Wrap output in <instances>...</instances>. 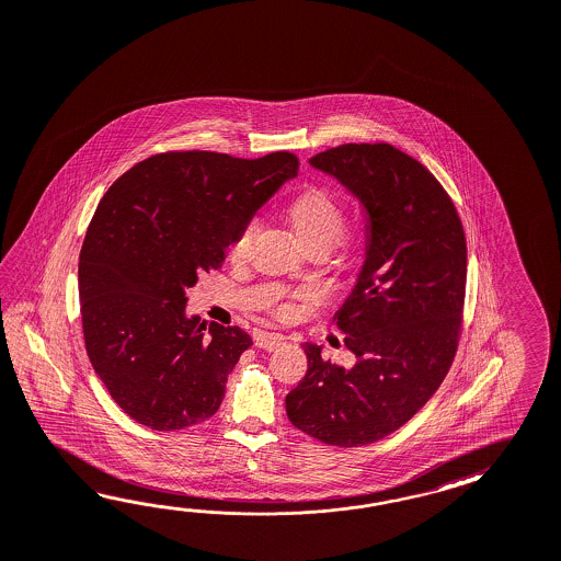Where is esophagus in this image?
Instances as JSON below:
<instances>
[{"mask_svg":"<svg viewBox=\"0 0 561 561\" xmlns=\"http://www.w3.org/2000/svg\"><path fill=\"white\" fill-rule=\"evenodd\" d=\"M284 342H286L284 341V336H279V334H267V332H263V334H257L255 346L263 348V351H277Z\"/></svg>","mask_w":561,"mask_h":561,"instance_id":"esophagus-1","label":"esophagus"}]
</instances>
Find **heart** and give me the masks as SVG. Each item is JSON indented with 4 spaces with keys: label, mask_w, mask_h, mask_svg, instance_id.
Wrapping results in <instances>:
<instances>
[{
    "label": "heart",
    "mask_w": 561,
    "mask_h": 561,
    "mask_svg": "<svg viewBox=\"0 0 561 561\" xmlns=\"http://www.w3.org/2000/svg\"><path fill=\"white\" fill-rule=\"evenodd\" d=\"M284 215H286L287 225L291 227V231L298 237V241L306 251L320 249L327 253L334 243L341 245L344 251H351L360 241L358 232L342 231L346 220L344 205L329 191L308 188L296 194L287 203ZM253 234H255L253 222H247L234 232L227 249V255L232 263L245 260Z\"/></svg>",
    "instance_id": "obj_1"
}]
</instances>
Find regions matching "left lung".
Returning <instances> with one entry per match:
<instances>
[{
    "label": "left lung",
    "instance_id": "8db88e82",
    "mask_svg": "<svg viewBox=\"0 0 561 561\" xmlns=\"http://www.w3.org/2000/svg\"><path fill=\"white\" fill-rule=\"evenodd\" d=\"M310 164L367 208L369 239L332 318L355 367H336L306 344L308 370L286 411L304 434L355 448L408 424L450 370L465 312V227L436 176L391 144H342Z\"/></svg>",
    "mask_w": 561,
    "mask_h": 561
}]
</instances>
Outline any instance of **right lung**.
Listing matches in <instances>:
<instances>
[{
    "label": "right lung",
    "instance_id": "add662e5",
    "mask_svg": "<svg viewBox=\"0 0 561 561\" xmlns=\"http://www.w3.org/2000/svg\"><path fill=\"white\" fill-rule=\"evenodd\" d=\"M298 165L291 151H165L101 198L79 257L82 334L99 379L137 424L174 432L219 410L253 341L186 318V287L219 270L234 232Z\"/></svg>",
    "mask_w": 561,
    "mask_h": 561
}]
</instances>
